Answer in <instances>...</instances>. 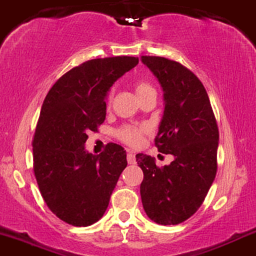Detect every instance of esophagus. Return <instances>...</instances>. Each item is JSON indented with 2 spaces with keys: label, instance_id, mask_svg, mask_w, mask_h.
Returning <instances> with one entry per match:
<instances>
[{
  "label": "esophagus",
  "instance_id": "obj_1",
  "mask_svg": "<svg viewBox=\"0 0 256 256\" xmlns=\"http://www.w3.org/2000/svg\"><path fill=\"white\" fill-rule=\"evenodd\" d=\"M126 158H128V164H136V156H134V153H131V152H128V156H126Z\"/></svg>",
  "mask_w": 256,
  "mask_h": 256
}]
</instances>
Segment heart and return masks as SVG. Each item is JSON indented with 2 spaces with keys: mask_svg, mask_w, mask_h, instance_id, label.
<instances>
[{
  "mask_svg": "<svg viewBox=\"0 0 256 256\" xmlns=\"http://www.w3.org/2000/svg\"><path fill=\"white\" fill-rule=\"evenodd\" d=\"M134 92H136L137 97L140 98V100H143L144 97L150 96V94H156V88L150 85V82L147 81H143V80H138L134 82ZM113 91H110L106 96V104L108 106L112 104V100H113ZM148 126L146 125H141V126H124V128H120L118 131V137L124 143L128 146H132V147H138L143 141V136L144 134L148 132Z\"/></svg>",
  "mask_w": 256,
  "mask_h": 256,
  "instance_id": "b5f03b06",
  "label": "heart"
}]
</instances>
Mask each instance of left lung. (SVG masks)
I'll return each mask as SVG.
<instances>
[{
    "mask_svg": "<svg viewBox=\"0 0 256 256\" xmlns=\"http://www.w3.org/2000/svg\"><path fill=\"white\" fill-rule=\"evenodd\" d=\"M141 60L164 91L156 147L174 156L162 168L150 156H136L143 171V209L154 222L178 224L199 209L215 180L218 124L203 84L190 69L164 57L142 56Z\"/></svg>",
    "mask_w": 256,
    "mask_h": 256,
    "instance_id": "8db88e82",
    "label": "left lung"
}]
</instances>
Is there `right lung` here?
<instances>
[{
  "label": "right lung",
  "mask_w": 256,
  "mask_h": 256,
  "mask_svg": "<svg viewBox=\"0 0 256 256\" xmlns=\"http://www.w3.org/2000/svg\"><path fill=\"white\" fill-rule=\"evenodd\" d=\"M137 64L128 56L87 60L58 78L44 98L32 140L34 174L47 206L64 222L90 226L108 208L126 152L108 143L94 156L85 150L87 132L104 122L113 84Z\"/></svg>",
  "instance_id": "1"
}]
</instances>
